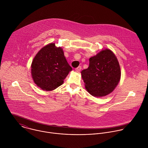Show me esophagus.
Returning <instances> with one entry per match:
<instances>
[{
  "label": "esophagus",
  "instance_id": "obj_1",
  "mask_svg": "<svg viewBox=\"0 0 148 148\" xmlns=\"http://www.w3.org/2000/svg\"><path fill=\"white\" fill-rule=\"evenodd\" d=\"M81 69H82V67H81V66H78V67H77V68H75V70L76 71H81Z\"/></svg>",
  "mask_w": 148,
  "mask_h": 148
}]
</instances>
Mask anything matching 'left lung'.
<instances>
[{
	"instance_id": "obj_1",
	"label": "left lung",
	"mask_w": 148,
	"mask_h": 148,
	"mask_svg": "<svg viewBox=\"0 0 148 148\" xmlns=\"http://www.w3.org/2000/svg\"><path fill=\"white\" fill-rule=\"evenodd\" d=\"M88 92L96 97L111 93L118 84L121 69L118 59L110 49L103 50L89 59V66L81 71Z\"/></svg>"
}]
</instances>
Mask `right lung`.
<instances>
[{
  "instance_id": "1",
  "label": "right lung",
  "mask_w": 148,
  "mask_h": 148,
  "mask_svg": "<svg viewBox=\"0 0 148 148\" xmlns=\"http://www.w3.org/2000/svg\"><path fill=\"white\" fill-rule=\"evenodd\" d=\"M34 83L44 90H52L63 83L72 68L67 63L63 49L49 44L40 50L31 66Z\"/></svg>"
}]
</instances>
